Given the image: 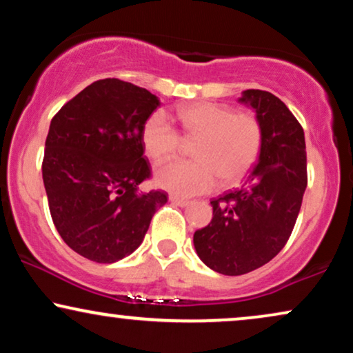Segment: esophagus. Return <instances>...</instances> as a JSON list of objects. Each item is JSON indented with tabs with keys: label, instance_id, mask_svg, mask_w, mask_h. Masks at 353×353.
I'll return each instance as SVG.
<instances>
[{
	"label": "esophagus",
	"instance_id": "obj_1",
	"mask_svg": "<svg viewBox=\"0 0 353 353\" xmlns=\"http://www.w3.org/2000/svg\"><path fill=\"white\" fill-rule=\"evenodd\" d=\"M169 200H171L172 203L179 205V207H187V205L190 203L189 200H185V199H181V197H177V195H171V197H169Z\"/></svg>",
	"mask_w": 353,
	"mask_h": 353
}]
</instances>
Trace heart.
<instances>
[{
	"instance_id": "obj_1",
	"label": "heart",
	"mask_w": 353,
	"mask_h": 353,
	"mask_svg": "<svg viewBox=\"0 0 353 353\" xmlns=\"http://www.w3.org/2000/svg\"><path fill=\"white\" fill-rule=\"evenodd\" d=\"M181 134L195 141L189 163H171L156 171L154 182L177 195L212 190L221 181L233 185L248 176L262 150V125L256 115L234 112L228 105L190 102L176 110ZM141 141L156 164L176 158L179 132L161 112L150 115L141 128Z\"/></svg>"
}]
</instances>
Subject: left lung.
Returning <instances> with one entry per match:
<instances>
[{
  "label": "left lung",
  "instance_id": "obj_1",
  "mask_svg": "<svg viewBox=\"0 0 353 353\" xmlns=\"http://www.w3.org/2000/svg\"><path fill=\"white\" fill-rule=\"evenodd\" d=\"M262 125V150L239 189L213 199V218L194 233L205 265L223 275H243L282 251L292 234L306 190L305 132L272 92L248 89L239 99Z\"/></svg>",
  "mask_w": 353,
  "mask_h": 353
}]
</instances>
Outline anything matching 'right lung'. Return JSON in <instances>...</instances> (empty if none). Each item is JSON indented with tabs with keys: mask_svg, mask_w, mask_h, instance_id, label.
Returning a JSON list of instances; mask_svg holds the SVG:
<instances>
[{
	"mask_svg": "<svg viewBox=\"0 0 353 353\" xmlns=\"http://www.w3.org/2000/svg\"><path fill=\"white\" fill-rule=\"evenodd\" d=\"M159 99L117 78L99 79L52 119L42 177L53 225L79 256L112 264L140 246L163 190H138L151 177L141 128Z\"/></svg>",
	"mask_w": 353,
	"mask_h": 353,
	"instance_id": "1",
	"label": "right lung"
}]
</instances>
